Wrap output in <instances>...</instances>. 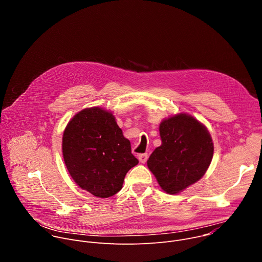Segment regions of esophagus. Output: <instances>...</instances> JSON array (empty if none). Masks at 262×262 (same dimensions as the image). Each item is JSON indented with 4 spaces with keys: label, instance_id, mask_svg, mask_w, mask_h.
Listing matches in <instances>:
<instances>
[{
    "label": "esophagus",
    "instance_id": "34e87169",
    "mask_svg": "<svg viewBox=\"0 0 262 262\" xmlns=\"http://www.w3.org/2000/svg\"><path fill=\"white\" fill-rule=\"evenodd\" d=\"M147 160H148V155L147 154H142V155H140L139 156V161L141 162V163H146L147 162Z\"/></svg>",
    "mask_w": 262,
    "mask_h": 262
}]
</instances>
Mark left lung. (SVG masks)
I'll list each match as a JSON object with an SVG mask.
<instances>
[{
  "label": "left lung",
  "instance_id": "1",
  "mask_svg": "<svg viewBox=\"0 0 262 262\" xmlns=\"http://www.w3.org/2000/svg\"><path fill=\"white\" fill-rule=\"evenodd\" d=\"M160 135L162 145L149 157L147 166L165 192L177 194L205 174L213 143L206 127L186 114L164 120Z\"/></svg>",
  "mask_w": 262,
  "mask_h": 262
}]
</instances>
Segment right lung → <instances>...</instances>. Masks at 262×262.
I'll list each match as a JSON object with an SVG mask.
<instances>
[{"instance_id": "add662e5", "label": "right lung", "mask_w": 262, "mask_h": 262, "mask_svg": "<svg viewBox=\"0 0 262 262\" xmlns=\"http://www.w3.org/2000/svg\"><path fill=\"white\" fill-rule=\"evenodd\" d=\"M62 150L72 179L99 198L118 193L126 173L139 163L113 114L100 107L85 108L68 122Z\"/></svg>"}]
</instances>
